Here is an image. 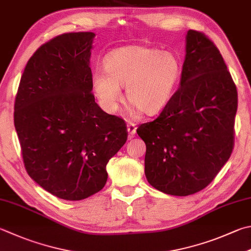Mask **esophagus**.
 I'll list each match as a JSON object with an SVG mask.
<instances>
[{
  "mask_svg": "<svg viewBox=\"0 0 251 251\" xmlns=\"http://www.w3.org/2000/svg\"><path fill=\"white\" fill-rule=\"evenodd\" d=\"M126 126H127V133H129V139H132L136 133V126L135 124H133V122H129Z\"/></svg>",
  "mask_w": 251,
  "mask_h": 251,
  "instance_id": "esophagus-1",
  "label": "esophagus"
}]
</instances>
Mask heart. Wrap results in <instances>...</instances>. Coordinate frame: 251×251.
Instances as JSON below:
<instances>
[{"label": "heart", "instance_id": "b5f03b06", "mask_svg": "<svg viewBox=\"0 0 251 251\" xmlns=\"http://www.w3.org/2000/svg\"><path fill=\"white\" fill-rule=\"evenodd\" d=\"M105 71L92 77L96 96L108 107L121 99L126 87V100L146 116H155L168 105L180 75V64L170 52L143 46L119 48L107 56Z\"/></svg>", "mask_w": 251, "mask_h": 251}]
</instances>
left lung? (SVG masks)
<instances>
[{
	"label": "left lung",
	"mask_w": 251,
	"mask_h": 251,
	"mask_svg": "<svg viewBox=\"0 0 251 251\" xmlns=\"http://www.w3.org/2000/svg\"><path fill=\"white\" fill-rule=\"evenodd\" d=\"M180 87L155 120L136 129L145 142L151 186L184 197L209 186L230 157L237 89L219 49L203 32H187Z\"/></svg>",
	"instance_id": "left-lung-1"
}]
</instances>
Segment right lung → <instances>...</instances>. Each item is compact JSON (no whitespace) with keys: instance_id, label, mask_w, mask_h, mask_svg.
Wrapping results in <instances>:
<instances>
[{"instance_id":"obj_1","label":"right lung","mask_w":251,"mask_h":251,"mask_svg":"<svg viewBox=\"0 0 251 251\" xmlns=\"http://www.w3.org/2000/svg\"><path fill=\"white\" fill-rule=\"evenodd\" d=\"M94 32H68L40 46L24 70L14 125L26 172L60 199L105 187L106 166L127 139L122 118L95 102L89 68Z\"/></svg>"}]
</instances>
